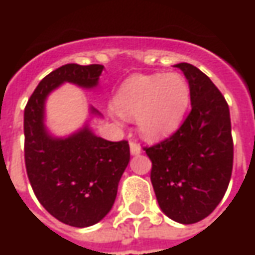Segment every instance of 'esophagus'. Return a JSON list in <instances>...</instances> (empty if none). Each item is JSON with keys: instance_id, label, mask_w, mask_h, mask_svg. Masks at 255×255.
<instances>
[{"instance_id": "obj_1", "label": "esophagus", "mask_w": 255, "mask_h": 255, "mask_svg": "<svg viewBox=\"0 0 255 255\" xmlns=\"http://www.w3.org/2000/svg\"><path fill=\"white\" fill-rule=\"evenodd\" d=\"M129 146H130V153H132L133 156H136V154H140V152H142V149H140V146H139L137 143L130 142L129 143Z\"/></svg>"}]
</instances>
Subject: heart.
I'll return each instance as SVG.
<instances>
[{"label":"heart","instance_id":"1","mask_svg":"<svg viewBox=\"0 0 255 255\" xmlns=\"http://www.w3.org/2000/svg\"><path fill=\"white\" fill-rule=\"evenodd\" d=\"M190 99V85L183 75H133L121 86L115 103L123 116L137 119L144 139L160 140L179 129Z\"/></svg>","mask_w":255,"mask_h":255}]
</instances>
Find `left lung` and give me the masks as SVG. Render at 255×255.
<instances>
[{"instance_id":"1","label":"left lung","mask_w":255,"mask_h":255,"mask_svg":"<svg viewBox=\"0 0 255 255\" xmlns=\"http://www.w3.org/2000/svg\"><path fill=\"white\" fill-rule=\"evenodd\" d=\"M176 68L190 85V113L170 137L143 149L152 160L150 180L163 213L193 224L213 213L230 183V109L200 69L186 62Z\"/></svg>"}]
</instances>
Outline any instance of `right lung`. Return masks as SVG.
<instances>
[{"instance_id":"obj_1","label":"right lung","mask_w":255,"mask_h":255,"mask_svg":"<svg viewBox=\"0 0 255 255\" xmlns=\"http://www.w3.org/2000/svg\"><path fill=\"white\" fill-rule=\"evenodd\" d=\"M103 65L68 64L46 75L24 111L25 167L36 199L56 220L89 227L111 211L118 184L130 160L129 143L109 142L89 126L52 137L44 125L46 96L64 82L86 89L98 85ZM93 115H101L91 108Z\"/></svg>"}]
</instances>
